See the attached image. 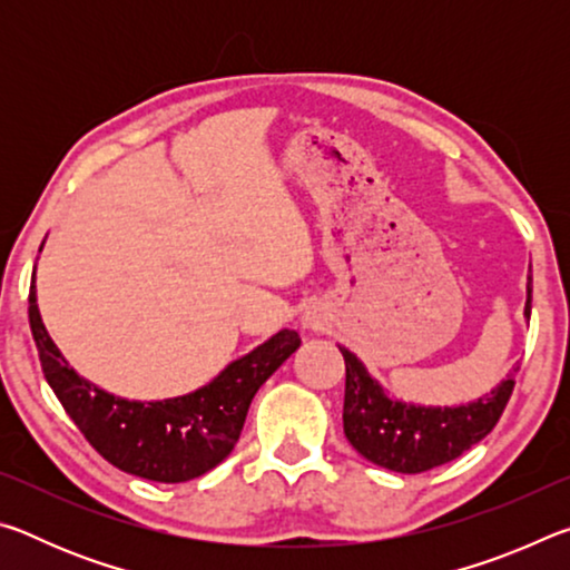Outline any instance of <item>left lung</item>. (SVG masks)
Segmentation results:
<instances>
[{
	"label": "left lung",
	"instance_id": "left-lung-1",
	"mask_svg": "<svg viewBox=\"0 0 570 570\" xmlns=\"http://www.w3.org/2000/svg\"><path fill=\"white\" fill-rule=\"evenodd\" d=\"M530 284L533 282L528 278V320L530 292H533ZM340 352L346 366V440L374 465L404 472V475H417V472L445 465L472 445H478L498 424L515 387L513 374L520 370V366H513L508 380L478 402L462 404V407H417V404L390 400L350 350L340 346Z\"/></svg>",
	"mask_w": 570,
	"mask_h": 570
}]
</instances>
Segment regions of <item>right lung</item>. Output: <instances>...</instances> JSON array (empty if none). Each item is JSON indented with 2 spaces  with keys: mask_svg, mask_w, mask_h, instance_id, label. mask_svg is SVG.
I'll return each instance as SVG.
<instances>
[{
  "mask_svg": "<svg viewBox=\"0 0 570 570\" xmlns=\"http://www.w3.org/2000/svg\"><path fill=\"white\" fill-rule=\"evenodd\" d=\"M30 326L45 380L85 440L130 475L186 482L224 462L240 438L250 400L302 340L292 330L274 334L254 352L228 364L218 377L186 397L130 402L77 377L47 334L30 286Z\"/></svg>",
  "mask_w": 570,
  "mask_h": 570,
  "instance_id": "obj_1",
  "label": "right lung"
}]
</instances>
